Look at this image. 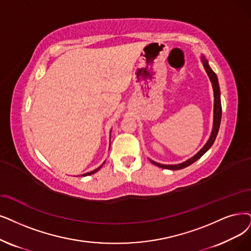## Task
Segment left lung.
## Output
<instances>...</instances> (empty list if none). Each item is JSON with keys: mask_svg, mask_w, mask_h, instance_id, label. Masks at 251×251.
<instances>
[{"mask_svg": "<svg viewBox=\"0 0 251 251\" xmlns=\"http://www.w3.org/2000/svg\"><path fill=\"white\" fill-rule=\"evenodd\" d=\"M203 64H204V68L206 70V72L211 80L212 82V86H213V92H214V122H213V129H212V133L211 136H210L208 142L205 144V146L200 150V151L193 156L192 158H189L186 162L182 163V164H179V165H162V164H158L153 162L151 160V163L159 168H163V169H169V170H180V169H183L186 168L188 166H190L192 164H194L196 160H198L200 157H201L207 150L212 146V144L214 143L217 133L219 131V126H220V120H222V103H220V91H219V85H218V81H217V76L216 74L212 71V69L209 67L208 62L206 59L203 57Z\"/></svg>", "mask_w": 251, "mask_h": 251, "instance_id": "obj_1", "label": "left lung"}]
</instances>
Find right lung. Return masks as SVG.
<instances>
[{"instance_id":"right-lung-1","label":"right lung","mask_w":251,"mask_h":251,"mask_svg":"<svg viewBox=\"0 0 251 251\" xmlns=\"http://www.w3.org/2000/svg\"><path fill=\"white\" fill-rule=\"evenodd\" d=\"M100 168H98L97 170H94V171H92V172H88V173H86V174H83V176H87V175H92V174H94V173H96L98 170H99Z\"/></svg>"}]
</instances>
